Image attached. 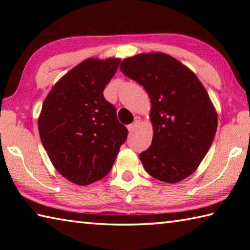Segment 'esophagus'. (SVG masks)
Returning <instances> with one entry per match:
<instances>
[{
    "label": "esophagus",
    "instance_id": "34e87169",
    "mask_svg": "<svg viewBox=\"0 0 250 250\" xmlns=\"http://www.w3.org/2000/svg\"><path fill=\"white\" fill-rule=\"evenodd\" d=\"M139 124H140V118L135 117L134 118V121L132 122V124L128 125V130L130 131V132H131V131H134L135 129H137V126L139 125Z\"/></svg>",
    "mask_w": 250,
    "mask_h": 250
}]
</instances>
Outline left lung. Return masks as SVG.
<instances>
[{"instance_id": "8db88e82", "label": "left lung", "mask_w": 250, "mask_h": 250, "mask_svg": "<svg viewBox=\"0 0 250 250\" xmlns=\"http://www.w3.org/2000/svg\"><path fill=\"white\" fill-rule=\"evenodd\" d=\"M120 70L143 86L150 97L153 139L139 155L154 179L177 183L200 166L213 143L217 112L193 71L164 53L124 59Z\"/></svg>"}]
</instances>
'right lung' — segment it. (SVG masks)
<instances>
[{
	"label": "right lung",
	"mask_w": 250,
	"mask_h": 250,
	"mask_svg": "<svg viewBox=\"0 0 250 250\" xmlns=\"http://www.w3.org/2000/svg\"><path fill=\"white\" fill-rule=\"evenodd\" d=\"M119 58H87L65 74L46 97L39 131L54 167L77 185L108 174L128 130L104 90Z\"/></svg>",
	"instance_id": "add662e5"
}]
</instances>
